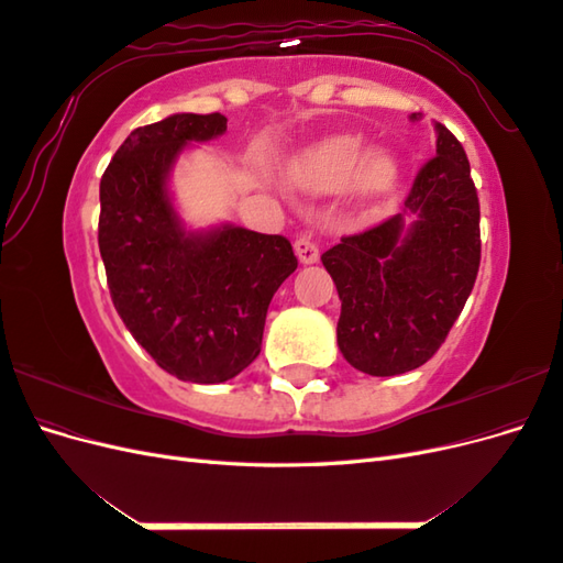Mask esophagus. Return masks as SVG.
<instances>
[{"instance_id":"34e87169","label":"esophagus","mask_w":563,"mask_h":563,"mask_svg":"<svg viewBox=\"0 0 563 563\" xmlns=\"http://www.w3.org/2000/svg\"><path fill=\"white\" fill-rule=\"evenodd\" d=\"M294 251H296L298 261H300L302 265H312V263H317V261H319V246L314 244V240H312L310 234H300V236H296Z\"/></svg>"}]
</instances>
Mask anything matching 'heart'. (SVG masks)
<instances>
[{"label":"heart","instance_id":"b5f03b06","mask_svg":"<svg viewBox=\"0 0 563 563\" xmlns=\"http://www.w3.org/2000/svg\"><path fill=\"white\" fill-rule=\"evenodd\" d=\"M288 174L310 192H338L352 183L362 190H378L391 178V162L378 152L364 155L362 143L340 139L302 155Z\"/></svg>","mask_w":563,"mask_h":563}]
</instances>
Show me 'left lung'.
<instances>
[{
  "label": "left lung",
  "mask_w": 563,
  "mask_h": 563,
  "mask_svg": "<svg viewBox=\"0 0 563 563\" xmlns=\"http://www.w3.org/2000/svg\"><path fill=\"white\" fill-rule=\"evenodd\" d=\"M434 129L437 155L404 201L409 223L397 213L321 255L343 302L338 347L368 376H399L432 360L479 272V197L470 162L444 124Z\"/></svg>",
  "instance_id": "left-lung-1"
}]
</instances>
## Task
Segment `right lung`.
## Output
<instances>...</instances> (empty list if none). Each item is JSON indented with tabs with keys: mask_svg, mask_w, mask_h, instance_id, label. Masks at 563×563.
<instances>
[{
	"mask_svg": "<svg viewBox=\"0 0 563 563\" xmlns=\"http://www.w3.org/2000/svg\"><path fill=\"white\" fill-rule=\"evenodd\" d=\"M225 129L220 112L139 126L100 178L98 249L114 310L166 373L201 385L234 378L261 354L269 300L298 267L282 234L180 225L166 190L174 162Z\"/></svg>",
	"mask_w": 563,
	"mask_h": 563,
	"instance_id": "obj_1",
	"label": "right lung"
}]
</instances>
